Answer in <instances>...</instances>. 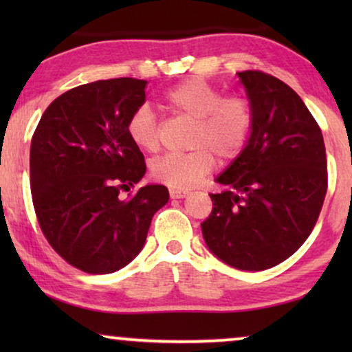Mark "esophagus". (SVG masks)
I'll return each instance as SVG.
<instances>
[{
  "label": "esophagus",
  "mask_w": 352,
  "mask_h": 352,
  "mask_svg": "<svg viewBox=\"0 0 352 352\" xmlns=\"http://www.w3.org/2000/svg\"><path fill=\"white\" fill-rule=\"evenodd\" d=\"M189 195L187 190H179V189H170V197L171 199H184V197Z\"/></svg>",
  "instance_id": "34e87169"
}]
</instances>
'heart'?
Wrapping results in <instances>:
<instances>
[{
  "label": "heart",
  "instance_id": "1",
  "mask_svg": "<svg viewBox=\"0 0 352 352\" xmlns=\"http://www.w3.org/2000/svg\"><path fill=\"white\" fill-rule=\"evenodd\" d=\"M173 112L194 123L190 148L184 155H165L153 162L152 177L173 189H192L214 168V157L230 163L242 155L252 138L254 113L243 96H224L205 80L190 78L165 94ZM126 133L139 148L155 152L160 122L148 105H139L126 122Z\"/></svg>",
  "mask_w": 352,
  "mask_h": 352
}]
</instances>
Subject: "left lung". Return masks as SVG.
Returning a JSON list of instances; mask_svg holds the SVG:
<instances>
[{"mask_svg": "<svg viewBox=\"0 0 352 352\" xmlns=\"http://www.w3.org/2000/svg\"><path fill=\"white\" fill-rule=\"evenodd\" d=\"M254 113L252 138L210 194L201 223L205 243L221 261L264 271L290 258L314 229L329 186L319 124L290 86L259 70L239 72Z\"/></svg>", "mask_w": 352, "mask_h": 352, "instance_id": "left-lung-1", "label": "left lung"}]
</instances>
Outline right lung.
<instances>
[{"label":"right lung","mask_w":352,"mask_h":352,"mask_svg":"<svg viewBox=\"0 0 352 352\" xmlns=\"http://www.w3.org/2000/svg\"><path fill=\"white\" fill-rule=\"evenodd\" d=\"M146 80L81 85L45 110L30 147L32 200L41 232L70 266L110 274L141 252L152 216L166 205L165 186H144L142 152L126 122L146 102Z\"/></svg>","instance_id":"obj_1"}]
</instances>
